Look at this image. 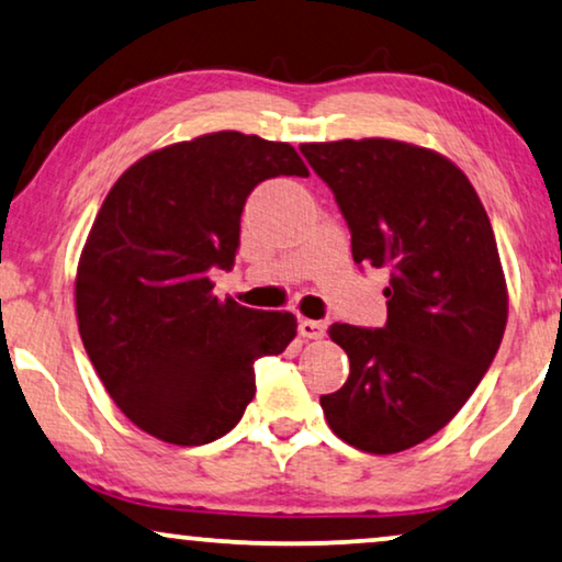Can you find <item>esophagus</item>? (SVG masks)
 I'll return each instance as SVG.
<instances>
[{"label": "esophagus", "instance_id": "34e87169", "mask_svg": "<svg viewBox=\"0 0 562 562\" xmlns=\"http://www.w3.org/2000/svg\"><path fill=\"white\" fill-rule=\"evenodd\" d=\"M299 333H302L306 340H322V337L327 335V325L317 319H302L299 322Z\"/></svg>", "mask_w": 562, "mask_h": 562}]
</instances>
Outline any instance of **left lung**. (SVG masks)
<instances>
[{"label":"left lung","mask_w":562,"mask_h":562,"mask_svg":"<svg viewBox=\"0 0 562 562\" xmlns=\"http://www.w3.org/2000/svg\"><path fill=\"white\" fill-rule=\"evenodd\" d=\"M335 194L352 260L386 268V325H333L350 375L319 396L352 448L391 456L448 425L494 363L506 286L488 214L458 166L417 145L366 140L299 148Z\"/></svg>","instance_id":"1"}]
</instances>
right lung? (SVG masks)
<instances>
[{"label":"right lung","instance_id":"obj_1","mask_svg":"<svg viewBox=\"0 0 562 562\" xmlns=\"http://www.w3.org/2000/svg\"><path fill=\"white\" fill-rule=\"evenodd\" d=\"M276 176H310L289 143L212 133L137 160L97 214L79 333L114 404L158 440L227 435L256 396V360L294 340V314L220 302L210 281L235 266L245 199Z\"/></svg>","mask_w":562,"mask_h":562}]
</instances>
